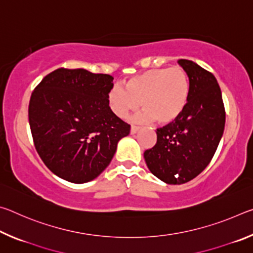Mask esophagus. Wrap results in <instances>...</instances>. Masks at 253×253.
Returning <instances> with one entry per match:
<instances>
[{
    "label": "esophagus",
    "instance_id": "1",
    "mask_svg": "<svg viewBox=\"0 0 253 253\" xmlns=\"http://www.w3.org/2000/svg\"><path fill=\"white\" fill-rule=\"evenodd\" d=\"M139 130V127H137V126H131L130 127V134L131 135H134V134H136L137 131Z\"/></svg>",
    "mask_w": 253,
    "mask_h": 253
}]
</instances>
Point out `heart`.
Returning a JSON list of instances; mask_svg holds the SVG:
<instances>
[{
    "instance_id": "heart-1",
    "label": "heart",
    "mask_w": 253,
    "mask_h": 253,
    "mask_svg": "<svg viewBox=\"0 0 253 253\" xmlns=\"http://www.w3.org/2000/svg\"><path fill=\"white\" fill-rule=\"evenodd\" d=\"M190 97V83L186 72L179 67L151 69L132 77L125 84H114L108 91V104L119 118H127L139 107L144 110L135 121L155 119L168 125L181 116Z\"/></svg>"
}]
</instances>
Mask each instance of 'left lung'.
<instances>
[{
	"label": "left lung",
	"mask_w": 253,
	"mask_h": 253,
	"mask_svg": "<svg viewBox=\"0 0 253 253\" xmlns=\"http://www.w3.org/2000/svg\"><path fill=\"white\" fill-rule=\"evenodd\" d=\"M190 81L187 105L176 121L156 130L155 146L144 153L148 169L166 184H184L202 172L215 153L225 125L220 85L211 72L178 60Z\"/></svg>",
	"instance_id": "8db88e82"
}]
</instances>
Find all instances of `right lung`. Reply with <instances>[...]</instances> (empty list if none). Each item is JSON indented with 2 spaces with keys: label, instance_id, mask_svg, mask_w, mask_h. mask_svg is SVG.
I'll return each instance as SVG.
<instances>
[{
  "label": "right lung",
  "instance_id": "right-lung-1",
  "mask_svg": "<svg viewBox=\"0 0 253 253\" xmlns=\"http://www.w3.org/2000/svg\"><path fill=\"white\" fill-rule=\"evenodd\" d=\"M109 75L57 69L34 89L29 123L34 146L46 168L75 184L104 172L130 126L111 111Z\"/></svg>",
  "mask_w": 253,
  "mask_h": 253
}]
</instances>
